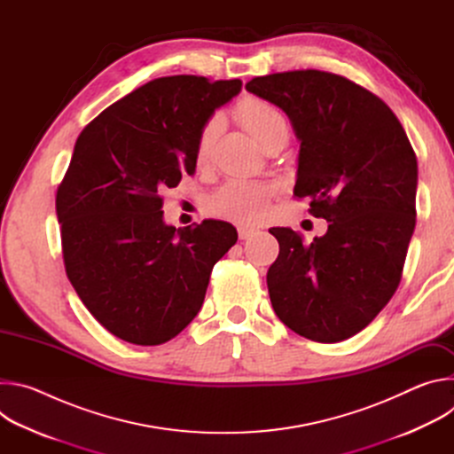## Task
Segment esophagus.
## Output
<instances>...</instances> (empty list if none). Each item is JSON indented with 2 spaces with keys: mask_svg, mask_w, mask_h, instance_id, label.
I'll return each mask as SVG.
<instances>
[{
  "mask_svg": "<svg viewBox=\"0 0 454 454\" xmlns=\"http://www.w3.org/2000/svg\"><path fill=\"white\" fill-rule=\"evenodd\" d=\"M254 231H256V230L251 228V226H240V228H239V239H242V240H244V239H249Z\"/></svg>",
  "mask_w": 454,
  "mask_h": 454,
  "instance_id": "esophagus-1",
  "label": "esophagus"
}]
</instances>
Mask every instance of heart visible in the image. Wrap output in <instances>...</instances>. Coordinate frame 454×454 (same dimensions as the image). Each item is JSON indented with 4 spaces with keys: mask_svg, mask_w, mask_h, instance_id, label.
<instances>
[{
    "mask_svg": "<svg viewBox=\"0 0 454 454\" xmlns=\"http://www.w3.org/2000/svg\"><path fill=\"white\" fill-rule=\"evenodd\" d=\"M235 113L246 131L261 144L275 135H287V121L280 109L262 98H242L237 104ZM219 133L221 116H212L203 125L196 142L198 163H207L212 158ZM273 193L275 188L262 181L230 179L207 201V208L217 217L240 224H254L268 215Z\"/></svg>",
    "mask_w": 454,
    "mask_h": 454,
    "instance_id": "obj_1",
    "label": "heart"
}]
</instances>
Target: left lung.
<instances>
[{"label": "left lung", "mask_w": 454, "mask_h": 454, "mask_svg": "<svg viewBox=\"0 0 454 454\" xmlns=\"http://www.w3.org/2000/svg\"><path fill=\"white\" fill-rule=\"evenodd\" d=\"M246 90L280 107L300 142L296 198L329 223L307 246L291 228L268 271L271 305L296 334L338 343L390 301L415 230L419 167L399 118L352 81L317 70L254 77Z\"/></svg>", "instance_id": "left-lung-1"}]
</instances>
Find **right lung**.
<instances>
[{"label":"right lung","instance_id":"right-lung-1","mask_svg":"<svg viewBox=\"0 0 454 454\" xmlns=\"http://www.w3.org/2000/svg\"><path fill=\"white\" fill-rule=\"evenodd\" d=\"M239 79H154L104 109L79 135L55 210L67 275L113 336L167 343L198 316L210 273L237 230L207 219L176 230L161 192L196 172V142Z\"/></svg>","mask_w":454,"mask_h":454}]
</instances>
